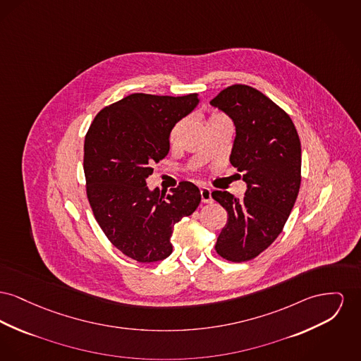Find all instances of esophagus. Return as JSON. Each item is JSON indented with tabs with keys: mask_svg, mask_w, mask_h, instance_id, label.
Listing matches in <instances>:
<instances>
[{
	"mask_svg": "<svg viewBox=\"0 0 361 361\" xmlns=\"http://www.w3.org/2000/svg\"><path fill=\"white\" fill-rule=\"evenodd\" d=\"M200 196H202L203 203H212V196L210 188H200Z\"/></svg>",
	"mask_w": 361,
	"mask_h": 361,
	"instance_id": "obj_1",
	"label": "esophagus"
}]
</instances>
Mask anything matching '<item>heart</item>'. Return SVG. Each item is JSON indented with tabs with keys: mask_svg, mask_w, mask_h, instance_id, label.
I'll return each instance as SVG.
<instances>
[{
	"mask_svg": "<svg viewBox=\"0 0 361 361\" xmlns=\"http://www.w3.org/2000/svg\"><path fill=\"white\" fill-rule=\"evenodd\" d=\"M222 120H228L225 116H222V114H212V117H210V120H209V124H212V123H216V121H222ZM180 126H181V123H177L173 129H171V132H170V143H174L176 142V137H177V133H178V129H180Z\"/></svg>",
	"mask_w": 361,
	"mask_h": 361,
	"instance_id": "1",
	"label": "heart"
}]
</instances>
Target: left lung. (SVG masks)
Instances as JSON below:
<instances>
[{
    "instance_id": "1",
    "label": "left lung",
    "mask_w": 361,
    "mask_h": 361,
    "mask_svg": "<svg viewBox=\"0 0 361 361\" xmlns=\"http://www.w3.org/2000/svg\"><path fill=\"white\" fill-rule=\"evenodd\" d=\"M210 104L233 120L231 164L247 183L241 200L226 191L212 193L228 212L215 251L226 260L247 262L273 244L295 206L301 145L292 118L254 87L231 85Z\"/></svg>"
}]
</instances>
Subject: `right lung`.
I'll return each instance as SVG.
<instances>
[{
  "label": "right lung",
  "instance_id": "right-lung-1",
  "mask_svg": "<svg viewBox=\"0 0 361 361\" xmlns=\"http://www.w3.org/2000/svg\"><path fill=\"white\" fill-rule=\"evenodd\" d=\"M197 104V94H130L102 109L85 135V190L94 216L109 241L140 263L166 259L174 225L200 203L190 181L170 193L146 184L151 166L169 152L171 129Z\"/></svg>",
  "mask_w": 361,
  "mask_h": 361
}]
</instances>
